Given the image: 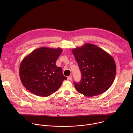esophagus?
Listing matches in <instances>:
<instances>
[{"instance_id": "34e87169", "label": "esophagus", "mask_w": 133, "mask_h": 133, "mask_svg": "<svg viewBox=\"0 0 133 133\" xmlns=\"http://www.w3.org/2000/svg\"><path fill=\"white\" fill-rule=\"evenodd\" d=\"M67 79H68V81H71V79H72V76H68L67 77Z\"/></svg>"}]
</instances>
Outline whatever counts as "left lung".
Listing matches in <instances>:
<instances>
[{
    "mask_svg": "<svg viewBox=\"0 0 133 133\" xmlns=\"http://www.w3.org/2000/svg\"><path fill=\"white\" fill-rule=\"evenodd\" d=\"M82 74L79 83H74L77 91L92 97L105 92L115 78L116 67L112 57L101 48L89 43L72 50Z\"/></svg>",
    "mask_w": 133,
    "mask_h": 133,
    "instance_id": "obj_1",
    "label": "left lung"
}]
</instances>
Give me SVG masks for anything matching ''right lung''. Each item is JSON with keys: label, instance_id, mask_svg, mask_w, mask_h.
Masks as SVG:
<instances>
[{"label": "right lung", "instance_id": "add662e5", "mask_svg": "<svg viewBox=\"0 0 133 133\" xmlns=\"http://www.w3.org/2000/svg\"><path fill=\"white\" fill-rule=\"evenodd\" d=\"M63 51L61 48L43 47L31 52L23 59L19 76L24 86L30 92L47 97L57 90L67 79L56 62Z\"/></svg>", "mask_w": 133, "mask_h": 133}]
</instances>
